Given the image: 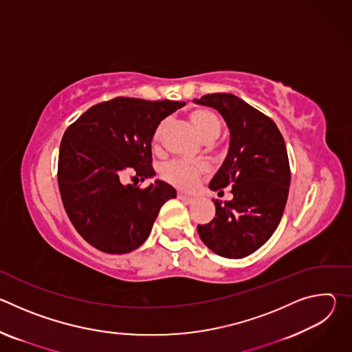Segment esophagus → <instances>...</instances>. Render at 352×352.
<instances>
[{
    "label": "esophagus",
    "mask_w": 352,
    "mask_h": 352,
    "mask_svg": "<svg viewBox=\"0 0 352 352\" xmlns=\"http://www.w3.org/2000/svg\"><path fill=\"white\" fill-rule=\"evenodd\" d=\"M178 199H181L182 202H185V204H192L193 200H195V197L188 196V195H184V193H181V192H178Z\"/></svg>",
    "instance_id": "1"
}]
</instances>
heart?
Returning <instances> with one entry per match:
<instances>
[{
	"label": "heart",
	"mask_w": 352,
	"mask_h": 352,
	"mask_svg": "<svg viewBox=\"0 0 352 352\" xmlns=\"http://www.w3.org/2000/svg\"><path fill=\"white\" fill-rule=\"evenodd\" d=\"M189 120L193 124V126L197 129L206 142L216 140L221 133V121L220 118L208 109H196L190 111ZM168 126V121L164 120L159 124L153 133V146L157 147L164 136V132ZM209 167L204 163H192V162H182V160H174L163 166L162 168V177L173 184L177 188L181 189H190L195 186L196 181L202 177L205 173H208Z\"/></svg>",
	"instance_id": "heart-1"
}]
</instances>
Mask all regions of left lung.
<instances>
[{
  "label": "left lung",
  "instance_id": "1",
  "mask_svg": "<svg viewBox=\"0 0 352 352\" xmlns=\"http://www.w3.org/2000/svg\"><path fill=\"white\" fill-rule=\"evenodd\" d=\"M193 103L216 109L230 129L228 153L209 184L234 197L213 200L216 217L197 232L214 254L241 259L258 250L276 231L288 197L291 171L285 142L267 116L231 93H213Z\"/></svg>",
  "mask_w": 352,
  "mask_h": 352
}]
</instances>
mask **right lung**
I'll return each instance as SVG.
<instances>
[{"mask_svg": "<svg viewBox=\"0 0 352 352\" xmlns=\"http://www.w3.org/2000/svg\"><path fill=\"white\" fill-rule=\"evenodd\" d=\"M184 102L116 97L83 113L65 131L58 156V186L65 212L80 236L106 254H128L152 231L175 189L156 181L140 189L152 167V139L159 124Z\"/></svg>", "mask_w": 352, "mask_h": 352, "instance_id": "right-lung-1", "label": "right lung"}]
</instances>
